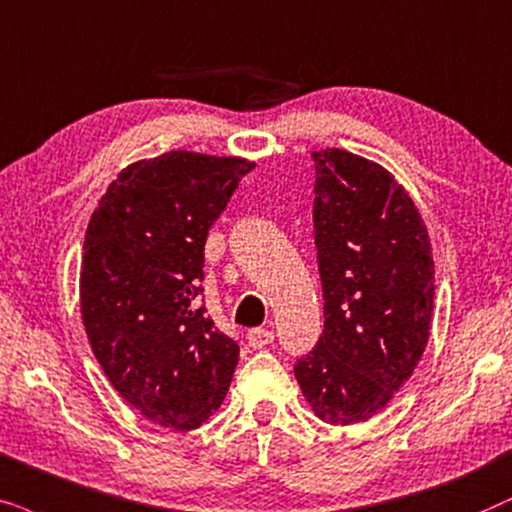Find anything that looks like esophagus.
<instances>
[{
  "label": "esophagus",
  "instance_id": "obj_1",
  "mask_svg": "<svg viewBox=\"0 0 512 512\" xmlns=\"http://www.w3.org/2000/svg\"><path fill=\"white\" fill-rule=\"evenodd\" d=\"M271 342H274V332L267 330V327H252L248 332V344L252 349H264Z\"/></svg>",
  "mask_w": 512,
  "mask_h": 512
}]
</instances>
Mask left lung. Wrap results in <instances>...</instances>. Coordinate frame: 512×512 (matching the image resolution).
I'll return each instance as SVG.
<instances>
[{
    "label": "left lung",
    "instance_id": "obj_1",
    "mask_svg": "<svg viewBox=\"0 0 512 512\" xmlns=\"http://www.w3.org/2000/svg\"><path fill=\"white\" fill-rule=\"evenodd\" d=\"M311 156L325 327L295 377L316 417L349 426L384 410L426 349L431 241L414 201L379 163L344 149Z\"/></svg>",
    "mask_w": 512,
    "mask_h": 512
}]
</instances>
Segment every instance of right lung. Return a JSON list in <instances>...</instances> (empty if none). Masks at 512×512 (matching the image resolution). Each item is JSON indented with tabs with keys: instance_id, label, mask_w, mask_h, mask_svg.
<instances>
[{
	"instance_id": "obj_1",
	"label": "right lung",
	"mask_w": 512,
	"mask_h": 512,
	"mask_svg": "<svg viewBox=\"0 0 512 512\" xmlns=\"http://www.w3.org/2000/svg\"><path fill=\"white\" fill-rule=\"evenodd\" d=\"M255 163L168 152L131 163L93 210L81 318L109 384L154 424L199 428L229 391L238 344L206 316L208 231Z\"/></svg>"
}]
</instances>
